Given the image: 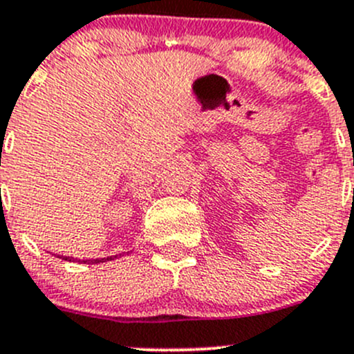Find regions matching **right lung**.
I'll list each match as a JSON object with an SVG mask.
<instances>
[{
	"instance_id": "1",
	"label": "right lung",
	"mask_w": 354,
	"mask_h": 354,
	"mask_svg": "<svg viewBox=\"0 0 354 354\" xmlns=\"http://www.w3.org/2000/svg\"><path fill=\"white\" fill-rule=\"evenodd\" d=\"M59 259H62V260H69V262H71V260H77V259H71V257H59ZM115 259H117V257H115ZM106 260H113V257H108V259H95V260H82V262L84 263H99V262H106ZM77 262H80V260H77Z\"/></svg>"
}]
</instances>
